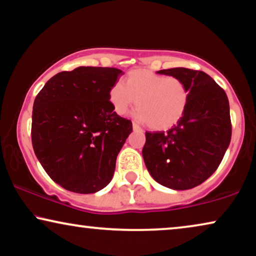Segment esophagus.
Wrapping results in <instances>:
<instances>
[{
	"mask_svg": "<svg viewBox=\"0 0 256 256\" xmlns=\"http://www.w3.org/2000/svg\"><path fill=\"white\" fill-rule=\"evenodd\" d=\"M132 128H134V131H138V132H142V130L140 128H139V125L136 124V122H132Z\"/></svg>",
	"mask_w": 256,
	"mask_h": 256,
	"instance_id": "1",
	"label": "esophagus"
}]
</instances>
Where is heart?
I'll list each match as a JSON object with an SVG mask.
<instances>
[{"mask_svg":"<svg viewBox=\"0 0 256 256\" xmlns=\"http://www.w3.org/2000/svg\"><path fill=\"white\" fill-rule=\"evenodd\" d=\"M108 100L118 114H126L137 102L136 116L153 130L172 128L186 114L190 88L174 76L146 69L132 70L111 88Z\"/></svg>","mask_w":256,"mask_h":256,"instance_id":"heart-1","label":"heart"}]
</instances>
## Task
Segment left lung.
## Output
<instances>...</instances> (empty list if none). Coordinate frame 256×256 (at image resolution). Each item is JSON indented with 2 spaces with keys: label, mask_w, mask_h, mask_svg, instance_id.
Segmentation results:
<instances>
[{
  "label": "left lung",
  "mask_w": 256,
  "mask_h": 256,
  "mask_svg": "<svg viewBox=\"0 0 256 256\" xmlns=\"http://www.w3.org/2000/svg\"><path fill=\"white\" fill-rule=\"evenodd\" d=\"M190 88L186 114L168 132H146L142 156L152 178L172 190L193 188L219 168L232 138L226 92L204 71L173 68Z\"/></svg>",
  "instance_id": "8db88e82"
}]
</instances>
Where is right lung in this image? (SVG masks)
I'll list each match as a JSON object with an SVG mask.
<instances>
[{
  "mask_svg": "<svg viewBox=\"0 0 256 256\" xmlns=\"http://www.w3.org/2000/svg\"><path fill=\"white\" fill-rule=\"evenodd\" d=\"M116 68L80 66L51 77L34 102L32 142L48 176L70 192L104 188L132 122L114 111Z\"/></svg>",
  "mask_w": 256,
  "mask_h": 256,
  "instance_id": "1",
  "label": "right lung"
}]
</instances>
